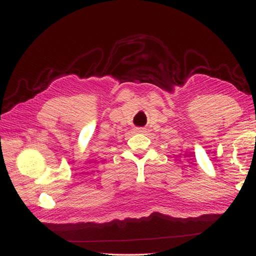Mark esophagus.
<instances>
[{
    "mask_svg": "<svg viewBox=\"0 0 256 256\" xmlns=\"http://www.w3.org/2000/svg\"><path fill=\"white\" fill-rule=\"evenodd\" d=\"M136 132H138V133H144V132H145V128H136Z\"/></svg>",
    "mask_w": 256,
    "mask_h": 256,
    "instance_id": "esophagus-1",
    "label": "esophagus"
}]
</instances>
